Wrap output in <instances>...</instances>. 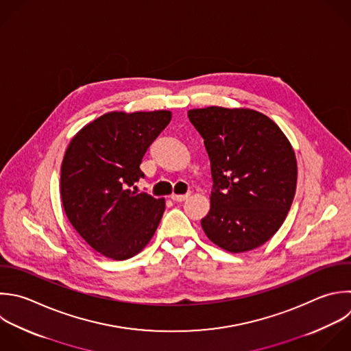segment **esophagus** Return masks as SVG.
<instances>
[{
    "instance_id": "obj_1",
    "label": "esophagus",
    "mask_w": 351,
    "mask_h": 351,
    "mask_svg": "<svg viewBox=\"0 0 351 351\" xmlns=\"http://www.w3.org/2000/svg\"><path fill=\"white\" fill-rule=\"evenodd\" d=\"M188 193H185V195H176V193H173L170 197H171V200L173 202H184V200H186L188 199Z\"/></svg>"
}]
</instances>
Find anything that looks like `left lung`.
Returning a JSON list of instances; mask_svg holds the SVG:
<instances>
[{"label": "left lung", "mask_w": 351, "mask_h": 351, "mask_svg": "<svg viewBox=\"0 0 351 351\" xmlns=\"http://www.w3.org/2000/svg\"><path fill=\"white\" fill-rule=\"evenodd\" d=\"M210 158L211 207L206 236L222 250L244 252L265 244L282 225L296 189L291 143L266 115L248 108L189 110Z\"/></svg>", "instance_id": "obj_1"}]
</instances>
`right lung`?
Wrapping results in <instances>:
<instances>
[{
    "label": "right lung",
    "mask_w": 351,
    "mask_h": 351,
    "mask_svg": "<svg viewBox=\"0 0 351 351\" xmlns=\"http://www.w3.org/2000/svg\"><path fill=\"white\" fill-rule=\"evenodd\" d=\"M171 121L170 111L107 112L70 141L60 176L69 221L101 255L125 261L155 234L165 199L137 193L143 158Z\"/></svg>",
    "instance_id": "obj_1"
}]
</instances>
